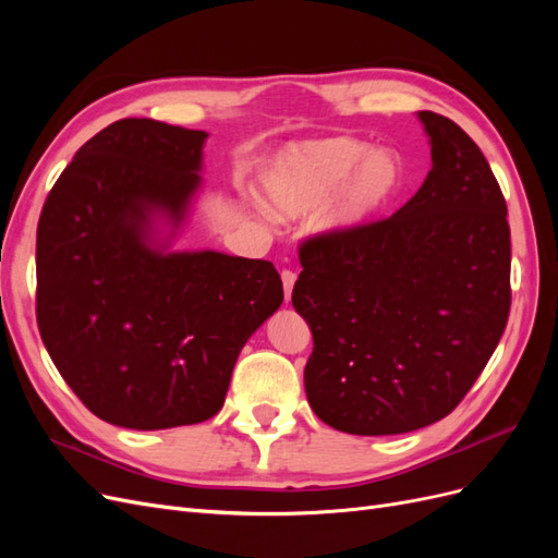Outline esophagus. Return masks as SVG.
<instances>
[{"instance_id":"obj_1","label":"esophagus","mask_w":558,"mask_h":558,"mask_svg":"<svg viewBox=\"0 0 558 558\" xmlns=\"http://www.w3.org/2000/svg\"><path fill=\"white\" fill-rule=\"evenodd\" d=\"M295 279H298V277H295V272H291V269H283V272H281V281H283V293H286V300H291Z\"/></svg>"}]
</instances>
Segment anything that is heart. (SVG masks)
Returning a JSON list of instances; mask_svg holds the SVG:
<instances>
[{
    "mask_svg": "<svg viewBox=\"0 0 558 558\" xmlns=\"http://www.w3.org/2000/svg\"><path fill=\"white\" fill-rule=\"evenodd\" d=\"M400 181L402 162L393 150L337 137L286 148L263 174V195L283 218L307 216L326 201L316 230L347 238L375 221Z\"/></svg>",
    "mask_w": 558,
    "mask_h": 558,
    "instance_id": "1",
    "label": "heart"
}]
</instances>
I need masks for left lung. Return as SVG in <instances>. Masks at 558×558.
Wrapping results in <instances>:
<instances>
[{
  "mask_svg": "<svg viewBox=\"0 0 558 558\" xmlns=\"http://www.w3.org/2000/svg\"><path fill=\"white\" fill-rule=\"evenodd\" d=\"M433 167L386 221L300 246L293 307L314 351V414L351 435H398L445 418L496 351L510 314V226L480 146L418 111Z\"/></svg>",
  "mask_w": 558,
  "mask_h": 558,
  "instance_id": "left-lung-1",
  "label": "left lung"
}]
</instances>
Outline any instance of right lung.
I'll return each instance as SVG.
<instances>
[{"label":"right lung","mask_w":558,"mask_h":558,"mask_svg":"<svg viewBox=\"0 0 558 558\" xmlns=\"http://www.w3.org/2000/svg\"><path fill=\"white\" fill-rule=\"evenodd\" d=\"M209 134L123 118L56 181L37 228V320L58 373L107 424L162 430L223 408L240 351L283 302L269 260L174 251Z\"/></svg>","instance_id":"right-lung-1"}]
</instances>
